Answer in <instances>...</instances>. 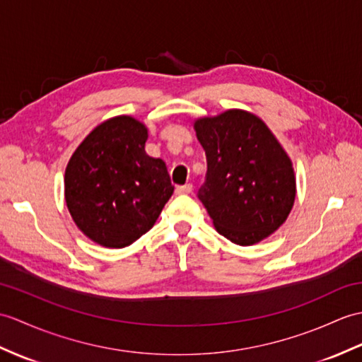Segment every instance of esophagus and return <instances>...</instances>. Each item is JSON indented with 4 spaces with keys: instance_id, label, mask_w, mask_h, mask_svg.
Masks as SVG:
<instances>
[{
    "instance_id": "esophagus-1",
    "label": "esophagus",
    "mask_w": 362,
    "mask_h": 362,
    "mask_svg": "<svg viewBox=\"0 0 362 362\" xmlns=\"http://www.w3.org/2000/svg\"><path fill=\"white\" fill-rule=\"evenodd\" d=\"M191 191H192V185H191V183L182 185V187H177V188H175V192H177V194H189Z\"/></svg>"
}]
</instances>
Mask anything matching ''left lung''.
<instances>
[{
	"mask_svg": "<svg viewBox=\"0 0 362 362\" xmlns=\"http://www.w3.org/2000/svg\"><path fill=\"white\" fill-rule=\"evenodd\" d=\"M208 171L199 199L214 228L242 247L267 239L287 221L296 197L288 154L262 119L228 109L194 120Z\"/></svg>",
	"mask_w": 362,
	"mask_h": 362,
	"instance_id": "8db88e82",
	"label": "left lung"
}]
</instances>
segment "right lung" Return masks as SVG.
<instances>
[{"label": "right lung", "instance_id": "add662e5", "mask_svg": "<svg viewBox=\"0 0 362 362\" xmlns=\"http://www.w3.org/2000/svg\"><path fill=\"white\" fill-rule=\"evenodd\" d=\"M148 128L131 115L95 126L74 151L64 171L72 221L92 242L123 248L160 216L174 192L162 158L146 154Z\"/></svg>", "mask_w": 362, "mask_h": 362}]
</instances>
